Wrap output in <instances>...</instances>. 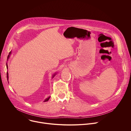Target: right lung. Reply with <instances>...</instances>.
Returning a JSON list of instances; mask_svg holds the SVG:
<instances>
[{"instance_id": "obj_1", "label": "right lung", "mask_w": 131, "mask_h": 131, "mask_svg": "<svg viewBox=\"0 0 131 131\" xmlns=\"http://www.w3.org/2000/svg\"><path fill=\"white\" fill-rule=\"evenodd\" d=\"M11 54V52H10V53H9V55H8V58H7V60L9 59V57H10V54ZM6 66H7V68L8 69V65H7V63L6 64ZM55 74H54V75L53 76V77L55 76ZM7 80H8L9 76H8V71H7ZM50 96H49V97H48V98H47L46 99H45V100L44 101V102L48 101H49V100L50 99Z\"/></svg>"}]
</instances>
